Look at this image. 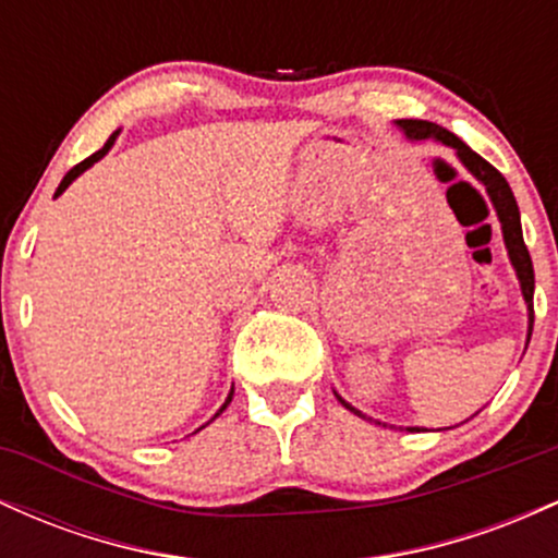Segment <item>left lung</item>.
<instances>
[{
  "mask_svg": "<svg viewBox=\"0 0 558 558\" xmlns=\"http://www.w3.org/2000/svg\"><path fill=\"white\" fill-rule=\"evenodd\" d=\"M399 125L403 128V133H407L409 138H438L444 141L446 146H453L457 149V155L462 162L466 165V170L472 172V175L477 178L480 183L488 189V196L493 202V207H496L498 213V220H501V228H504V241H506V248H509V257H511V265H514L517 275H520V283H522V293H524V301H527V310H530V336H533V323H535V310H533V291H535V272H533V259H530V252L527 246H524V239H522V222H520V207H517V198L511 194L509 183H506V178L498 172L488 159H483L477 155V151H472L470 146L464 144L462 138L453 136L451 131H446V128L435 125V123H427V120H399ZM527 336V341H530ZM338 401L343 403L345 409H351L354 414H360L364 417L362 412H356L351 403H345L341 396H338ZM409 430H414V427H409Z\"/></svg>",
  "mask_w": 558,
  "mask_h": 558,
  "instance_id": "obj_1",
  "label": "left lung"
}]
</instances>
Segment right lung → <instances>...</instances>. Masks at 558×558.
<instances>
[{"mask_svg": "<svg viewBox=\"0 0 558 558\" xmlns=\"http://www.w3.org/2000/svg\"><path fill=\"white\" fill-rule=\"evenodd\" d=\"M114 138H118V133H112V136H110V138H107V144H105V146H101V149H99V151H94V155H92V157H86V159H83V162H78V165H75V168H73V170H70L65 178H62L60 189H57V194H54V196H60V194H62V191H65V189H68V185H70V183H73V181H75V178H78V175H81V172H83V170H88V168H92V165L96 162V159H101V157H105V155H107V151H110V146L114 144ZM230 399H233V390H230L228 401H226V403H222V409H226V407H228V403H230ZM222 409H220V412H222ZM220 412H217V414H220ZM217 414H215V417H217Z\"/></svg>", "mask_w": 558, "mask_h": 558, "instance_id": "add662e5", "label": "right lung"}]
</instances>
